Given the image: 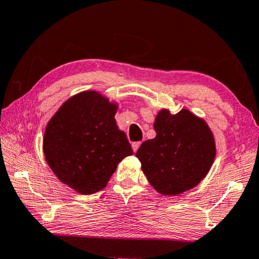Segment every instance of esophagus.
<instances>
[{
    "instance_id": "obj_1",
    "label": "esophagus",
    "mask_w": 259,
    "mask_h": 259,
    "mask_svg": "<svg viewBox=\"0 0 259 259\" xmlns=\"http://www.w3.org/2000/svg\"><path fill=\"white\" fill-rule=\"evenodd\" d=\"M140 142H137V143H133V145H131V147H133V151L134 152H137V150L139 148V146H140Z\"/></svg>"
}]
</instances>
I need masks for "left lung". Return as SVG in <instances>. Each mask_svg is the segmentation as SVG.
Returning a JSON list of instances; mask_svg holds the SVG:
<instances>
[{"instance_id": "left-lung-1", "label": "left lung", "mask_w": 259, "mask_h": 259, "mask_svg": "<svg viewBox=\"0 0 259 259\" xmlns=\"http://www.w3.org/2000/svg\"><path fill=\"white\" fill-rule=\"evenodd\" d=\"M156 137L144 142L136 156L156 192L177 195L207 176L216 156V143L203 119L183 108L161 109L154 122Z\"/></svg>"}]
</instances>
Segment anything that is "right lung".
I'll use <instances>...</instances> for the list:
<instances>
[{"label":"right lung","mask_w":259,"mask_h":259,"mask_svg":"<svg viewBox=\"0 0 259 259\" xmlns=\"http://www.w3.org/2000/svg\"><path fill=\"white\" fill-rule=\"evenodd\" d=\"M116 111L117 104L102 94L83 91L61 105L46 126L47 163L61 183L80 194L102 191L117 164L133 154L114 119Z\"/></svg>","instance_id":"1"}]
</instances>
